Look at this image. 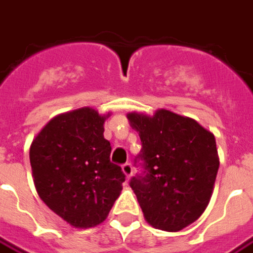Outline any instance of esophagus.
<instances>
[{
	"mask_svg": "<svg viewBox=\"0 0 253 253\" xmlns=\"http://www.w3.org/2000/svg\"><path fill=\"white\" fill-rule=\"evenodd\" d=\"M122 170H123V173H125V176H126L127 179H130L132 175V167L131 164H128V163H126L125 165H122Z\"/></svg>",
	"mask_w": 253,
	"mask_h": 253,
	"instance_id": "obj_1",
	"label": "esophagus"
}]
</instances>
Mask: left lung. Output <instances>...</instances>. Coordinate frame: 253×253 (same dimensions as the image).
Wrapping results in <instances>:
<instances>
[{
  "instance_id": "left-lung-1",
  "label": "left lung",
  "mask_w": 253,
  "mask_h": 253,
  "mask_svg": "<svg viewBox=\"0 0 253 253\" xmlns=\"http://www.w3.org/2000/svg\"><path fill=\"white\" fill-rule=\"evenodd\" d=\"M139 134L146 173L130 181L143 217L153 228L179 232L206 210L219 168L215 137L195 119L160 108L128 112Z\"/></svg>"
}]
</instances>
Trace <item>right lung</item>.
I'll return each mask as SVG.
<instances>
[{"label":"right lung","instance_id":"add662e5","mask_svg":"<svg viewBox=\"0 0 253 253\" xmlns=\"http://www.w3.org/2000/svg\"><path fill=\"white\" fill-rule=\"evenodd\" d=\"M92 107L54 116L30 148L38 195L70 226L88 229L104 221L119 198L125 173L110 161L104 122Z\"/></svg>","mask_w":253,"mask_h":253}]
</instances>
